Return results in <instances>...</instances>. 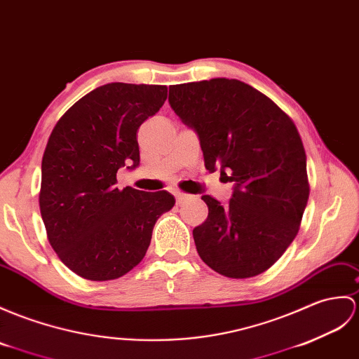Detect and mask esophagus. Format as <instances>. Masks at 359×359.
<instances>
[{
  "mask_svg": "<svg viewBox=\"0 0 359 359\" xmlns=\"http://www.w3.org/2000/svg\"><path fill=\"white\" fill-rule=\"evenodd\" d=\"M191 196L185 194V193H176V200H177V205H182L183 202H187V200H189Z\"/></svg>",
  "mask_w": 359,
  "mask_h": 359,
  "instance_id": "1",
  "label": "esophagus"
}]
</instances>
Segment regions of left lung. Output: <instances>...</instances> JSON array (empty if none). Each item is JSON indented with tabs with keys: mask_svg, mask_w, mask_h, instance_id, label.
I'll return each instance as SVG.
<instances>
[{
	"mask_svg": "<svg viewBox=\"0 0 359 359\" xmlns=\"http://www.w3.org/2000/svg\"><path fill=\"white\" fill-rule=\"evenodd\" d=\"M170 105L200 140L206 170L234 182L228 205L203 196L200 258L229 278L268 271L298 234L309 198L306 153L292 119L254 87L215 78L170 87Z\"/></svg>",
	"mask_w": 359,
	"mask_h": 359,
	"instance_id": "8db88e82",
	"label": "left lung"
}]
</instances>
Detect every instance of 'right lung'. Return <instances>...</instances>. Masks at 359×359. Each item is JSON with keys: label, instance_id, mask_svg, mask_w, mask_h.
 Wrapping results in <instances>:
<instances>
[{"label": "right lung", "instance_id": "add662e5", "mask_svg": "<svg viewBox=\"0 0 359 359\" xmlns=\"http://www.w3.org/2000/svg\"><path fill=\"white\" fill-rule=\"evenodd\" d=\"M166 86L111 82L73 104L48 137L39 210L61 262L91 281L122 277L145 257L157 219L176 203L159 191L116 187L139 165L137 130L166 101Z\"/></svg>", "mask_w": 359, "mask_h": 359}]
</instances>
